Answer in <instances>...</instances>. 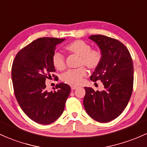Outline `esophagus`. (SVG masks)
I'll return each instance as SVG.
<instances>
[{"mask_svg":"<svg viewBox=\"0 0 147 147\" xmlns=\"http://www.w3.org/2000/svg\"><path fill=\"white\" fill-rule=\"evenodd\" d=\"M77 86H71V89H72V91L77 89Z\"/></svg>","mask_w":147,"mask_h":147,"instance_id":"obj_1","label":"esophagus"}]
</instances>
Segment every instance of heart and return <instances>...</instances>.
<instances>
[{
    "mask_svg": "<svg viewBox=\"0 0 147 147\" xmlns=\"http://www.w3.org/2000/svg\"><path fill=\"white\" fill-rule=\"evenodd\" d=\"M64 50L69 54H74L80 57L77 65L81 67L67 70L61 77L63 82L72 86H78L83 77L86 75V68L82 66H86L90 70H95L100 65L103 59L100 49H91V45L81 40H75L66 45ZM51 63L57 70L63 71L66 67L65 59L59 52L54 53Z\"/></svg>",
    "mask_w": 147,
    "mask_h": 147,
    "instance_id": "heart-1",
    "label": "heart"
}]
</instances>
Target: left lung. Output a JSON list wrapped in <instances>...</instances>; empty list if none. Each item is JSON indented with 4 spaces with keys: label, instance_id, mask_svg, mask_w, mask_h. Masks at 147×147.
Instances as JSON below:
<instances>
[{
    "label": "left lung",
    "instance_id": "obj_1",
    "mask_svg": "<svg viewBox=\"0 0 147 147\" xmlns=\"http://www.w3.org/2000/svg\"><path fill=\"white\" fill-rule=\"evenodd\" d=\"M103 54L102 63L90 79L100 81L102 91L84 87V106L87 114L100 123H107L119 117L130 100L133 88V63L126 47L118 40L102 35L89 37Z\"/></svg>",
    "mask_w": 147,
    "mask_h": 147
}]
</instances>
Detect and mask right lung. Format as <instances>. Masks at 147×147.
Returning a JSON list of instances; mask_svg holds the SVG:
<instances>
[{"instance_id":"obj_1","label":"right lung","mask_w":147,"mask_h":147,"mask_svg":"<svg viewBox=\"0 0 147 147\" xmlns=\"http://www.w3.org/2000/svg\"><path fill=\"white\" fill-rule=\"evenodd\" d=\"M65 39L42 38L22 48L12 66L14 95L24 112L33 121L48 125L61 117L70 86L65 83L56 85V91L45 90V81L56 71L51 58L56 46ZM55 90V88H54Z\"/></svg>"}]
</instances>
